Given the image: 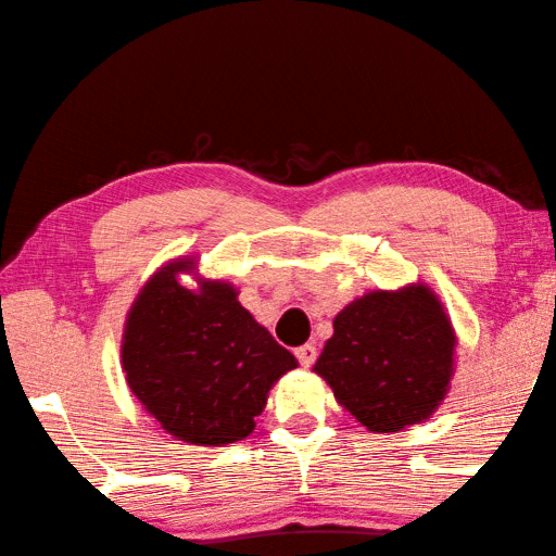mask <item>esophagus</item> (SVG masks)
<instances>
[{"label":"esophagus","instance_id":"esophagus-1","mask_svg":"<svg viewBox=\"0 0 556 556\" xmlns=\"http://www.w3.org/2000/svg\"><path fill=\"white\" fill-rule=\"evenodd\" d=\"M294 355L301 362V367H311L313 362H316V357H318V350L313 348V345H301V348H296Z\"/></svg>","mask_w":556,"mask_h":556}]
</instances>
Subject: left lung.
<instances>
[{
    "mask_svg": "<svg viewBox=\"0 0 556 556\" xmlns=\"http://www.w3.org/2000/svg\"><path fill=\"white\" fill-rule=\"evenodd\" d=\"M457 336L435 291L410 285L369 291L332 320L313 371L371 432L430 418L450 391Z\"/></svg>",
    "mask_w": 556,
    "mask_h": 556,
    "instance_id": "left-lung-1",
    "label": "left lung"
}]
</instances>
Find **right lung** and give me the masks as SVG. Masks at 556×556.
Instances as JSON below:
<instances>
[{
    "instance_id": "obj_1",
    "label": "right lung",
    "mask_w": 556,
    "mask_h": 556,
    "mask_svg": "<svg viewBox=\"0 0 556 556\" xmlns=\"http://www.w3.org/2000/svg\"><path fill=\"white\" fill-rule=\"evenodd\" d=\"M194 260L160 267L130 306L121 367L134 396L160 428L201 447L248 438L267 393L299 362L240 306L228 281L181 287Z\"/></svg>"
}]
</instances>
